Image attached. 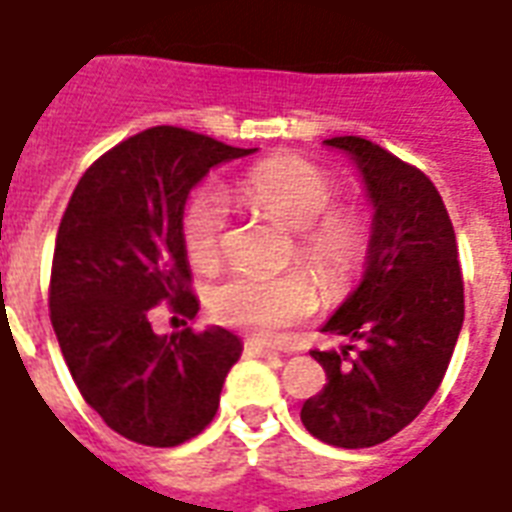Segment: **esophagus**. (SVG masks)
Returning a JSON list of instances; mask_svg holds the SVG:
<instances>
[{"label":"esophagus","instance_id":"34e87169","mask_svg":"<svg viewBox=\"0 0 512 512\" xmlns=\"http://www.w3.org/2000/svg\"><path fill=\"white\" fill-rule=\"evenodd\" d=\"M242 352H245V357H272L275 354L270 346H264L259 341H245L242 343Z\"/></svg>","mask_w":512,"mask_h":512}]
</instances>
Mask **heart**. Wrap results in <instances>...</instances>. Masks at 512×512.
<instances>
[{
    "instance_id": "b5f03b06",
    "label": "heart",
    "mask_w": 512,
    "mask_h": 512,
    "mask_svg": "<svg viewBox=\"0 0 512 512\" xmlns=\"http://www.w3.org/2000/svg\"><path fill=\"white\" fill-rule=\"evenodd\" d=\"M242 207L292 231L286 259L300 261L330 294H341L363 270L371 251V220L357 204L335 201L338 185L319 166L294 155L261 160L234 182ZM226 204L210 188L199 190L182 215V242L201 272L218 267L226 237ZM305 270L259 275L231 272L207 297L212 316L259 338H275L308 319L319 292Z\"/></svg>"
}]
</instances>
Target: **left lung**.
I'll list each match as a JSON object with an SVG mask.
<instances>
[{
	"mask_svg": "<svg viewBox=\"0 0 512 512\" xmlns=\"http://www.w3.org/2000/svg\"><path fill=\"white\" fill-rule=\"evenodd\" d=\"M324 144L352 155L376 212L363 281L324 324L360 349H313L327 384L300 420L327 445L357 450L398 434L439 390L464 324V278L445 201L423 171L368 138Z\"/></svg>",
	"mask_w": 512,
	"mask_h": 512,
	"instance_id": "obj_1",
	"label": "left lung"
}]
</instances>
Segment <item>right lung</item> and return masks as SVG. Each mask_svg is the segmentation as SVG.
<instances>
[{
    "instance_id": "add662e5",
    "label": "right lung",
    "mask_w": 512,
    "mask_h": 512,
    "mask_svg": "<svg viewBox=\"0 0 512 512\" xmlns=\"http://www.w3.org/2000/svg\"><path fill=\"white\" fill-rule=\"evenodd\" d=\"M251 152L158 125L100 155L67 201L51 261V324L78 393L130 442L177 447L199 436L240 360V338L223 327L158 335L149 319L160 302L174 316L199 313L185 201L212 166Z\"/></svg>"
}]
</instances>
